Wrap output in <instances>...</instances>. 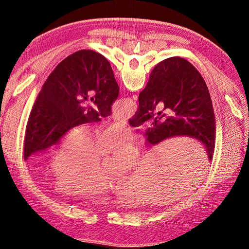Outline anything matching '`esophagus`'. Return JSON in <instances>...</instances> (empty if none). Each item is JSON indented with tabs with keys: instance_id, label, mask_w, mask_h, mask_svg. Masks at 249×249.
Returning a JSON list of instances; mask_svg holds the SVG:
<instances>
[{
	"instance_id": "1",
	"label": "esophagus",
	"mask_w": 249,
	"mask_h": 249,
	"mask_svg": "<svg viewBox=\"0 0 249 249\" xmlns=\"http://www.w3.org/2000/svg\"><path fill=\"white\" fill-rule=\"evenodd\" d=\"M114 118V122L115 123H117L118 124H120V125H126V124H127V122H126V119L125 118H124V117H120V116H115V117H113Z\"/></svg>"
}]
</instances>
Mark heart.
<instances>
[{"label":"heart","mask_w":249,"mask_h":249,"mask_svg":"<svg viewBox=\"0 0 249 249\" xmlns=\"http://www.w3.org/2000/svg\"><path fill=\"white\" fill-rule=\"evenodd\" d=\"M131 134L118 124L110 125L95 134L88 131L74 134L60 148L52 164L59 178V187L67 194H94L102 191L110 178L108 169L100 167L101 153L111 152L130 139ZM137 159V150L132 145L119 149L109 162L115 168L119 164L131 165Z\"/></svg>","instance_id":"heart-1"}]
</instances>
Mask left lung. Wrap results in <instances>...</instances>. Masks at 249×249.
<instances>
[{"instance_id": "8db88e82", "label": "left lung", "mask_w": 249, "mask_h": 249, "mask_svg": "<svg viewBox=\"0 0 249 249\" xmlns=\"http://www.w3.org/2000/svg\"><path fill=\"white\" fill-rule=\"evenodd\" d=\"M119 93L112 67L103 55L81 50L51 72L30 113L24 159L58 145L74 126L111 114Z\"/></svg>"}]
</instances>
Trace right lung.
<instances>
[{"label":"right lung","instance_id":"obj_1","mask_svg":"<svg viewBox=\"0 0 249 249\" xmlns=\"http://www.w3.org/2000/svg\"><path fill=\"white\" fill-rule=\"evenodd\" d=\"M139 106L129 124L147 123L144 136L155 145L176 136L192 137L206 146L212 160L216 124L212 100L205 80L186 59L163 60L150 72L138 97Z\"/></svg>","mask_w":249,"mask_h":249}]
</instances>
